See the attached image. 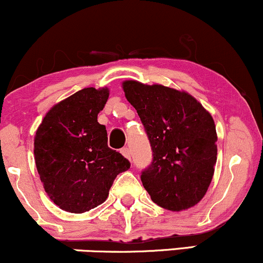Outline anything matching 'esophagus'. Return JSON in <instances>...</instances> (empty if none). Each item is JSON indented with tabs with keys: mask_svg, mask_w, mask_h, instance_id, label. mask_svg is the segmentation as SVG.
Instances as JSON below:
<instances>
[{
	"mask_svg": "<svg viewBox=\"0 0 263 263\" xmlns=\"http://www.w3.org/2000/svg\"><path fill=\"white\" fill-rule=\"evenodd\" d=\"M121 153L123 157H126V158L131 159V151H129V148H127V147H125V148L121 149Z\"/></svg>",
	"mask_w": 263,
	"mask_h": 263,
	"instance_id": "esophagus-1",
	"label": "esophagus"
}]
</instances>
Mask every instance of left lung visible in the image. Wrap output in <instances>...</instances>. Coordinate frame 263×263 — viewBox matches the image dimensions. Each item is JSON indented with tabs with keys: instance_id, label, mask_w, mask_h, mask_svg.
<instances>
[{
	"instance_id": "1",
	"label": "left lung",
	"mask_w": 263,
	"mask_h": 263,
	"mask_svg": "<svg viewBox=\"0 0 263 263\" xmlns=\"http://www.w3.org/2000/svg\"><path fill=\"white\" fill-rule=\"evenodd\" d=\"M148 136L153 161L141 174L157 205L172 211L194 206L209 188L216 163L215 123L185 91L136 80L122 83Z\"/></svg>"
}]
</instances>
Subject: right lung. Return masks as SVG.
<instances>
[{"label": "right lung", "mask_w": 263, "mask_h": 263, "mask_svg": "<svg viewBox=\"0 0 263 263\" xmlns=\"http://www.w3.org/2000/svg\"><path fill=\"white\" fill-rule=\"evenodd\" d=\"M108 89L85 87L48 111L35 132L34 161L53 203L81 214L106 200L117 174L131 165L107 146V132L98 114Z\"/></svg>", "instance_id": "add662e5"}]
</instances>
